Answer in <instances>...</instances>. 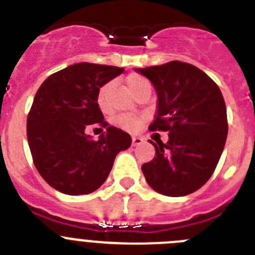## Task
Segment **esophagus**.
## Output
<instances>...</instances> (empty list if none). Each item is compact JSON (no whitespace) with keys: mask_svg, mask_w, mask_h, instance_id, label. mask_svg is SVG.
Listing matches in <instances>:
<instances>
[{"mask_svg":"<svg viewBox=\"0 0 255 255\" xmlns=\"http://www.w3.org/2000/svg\"><path fill=\"white\" fill-rule=\"evenodd\" d=\"M144 139L140 138V136H132V145H140L143 144Z\"/></svg>","mask_w":255,"mask_h":255,"instance_id":"esophagus-1","label":"esophagus"}]
</instances>
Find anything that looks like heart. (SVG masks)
Wrapping results in <instances>:
<instances>
[{
  "instance_id": "1",
  "label": "heart",
  "mask_w": 255,
  "mask_h": 255,
  "mask_svg": "<svg viewBox=\"0 0 255 255\" xmlns=\"http://www.w3.org/2000/svg\"><path fill=\"white\" fill-rule=\"evenodd\" d=\"M126 84L131 91V93H134L135 91H138L139 88L143 87V85H148L149 83L144 76L132 74V75L126 79ZM110 88H111V84H105L100 89V93H98V103L102 108H106V106H107V94ZM116 124L121 126L123 129L128 130V131H135L140 125V120L134 116H130V115H121V116L116 117Z\"/></svg>"
}]
</instances>
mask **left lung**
I'll return each instance as SVG.
<instances>
[{
  "label": "left lung",
  "instance_id": "8db88e82",
  "mask_svg": "<svg viewBox=\"0 0 255 255\" xmlns=\"http://www.w3.org/2000/svg\"><path fill=\"white\" fill-rule=\"evenodd\" d=\"M135 71L152 83L158 97L149 130L168 131L166 144L149 140L155 157L141 166L144 177L159 194H191L212 176L226 143V105L220 88L204 71L181 61Z\"/></svg>",
  "mask_w": 255,
  "mask_h": 255
}]
</instances>
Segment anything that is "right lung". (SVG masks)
Masks as SVG:
<instances>
[{
  "mask_svg": "<svg viewBox=\"0 0 255 255\" xmlns=\"http://www.w3.org/2000/svg\"><path fill=\"white\" fill-rule=\"evenodd\" d=\"M124 73L115 66L80 62L52 74L40 85L26 121V135L38 172L67 195L100 188L119 152L131 145L128 132L107 126L98 106L100 89ZM108 130L98 141L85 132L91 125Z\"/></svg>",
  "mask_w": 255,
  "mask_h": 255,
  "instance_id": "add662e5",
  "label": "right lung"
}]
</instances>
